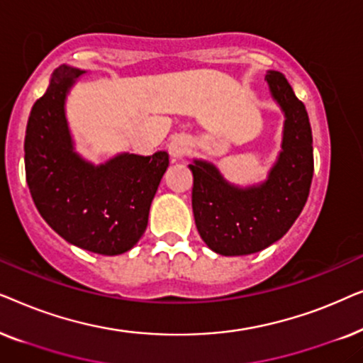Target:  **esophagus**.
Here are the masks:
<instances>
[{"label": "esophagus", "instance_id": "obj_1", "mask_svg": "<svg viewBox=\"0 0 363 363\" xmlns=\"http://www.w3.org/2000/svg\"><path fill=\"white\" fill-rule=\"evenodd\" d=\"M190 150V143L185 137H173L168 143V152L173 158H183Z\"/></svg>", "mask_w": 363, "mask_h": 363}]
</instances>
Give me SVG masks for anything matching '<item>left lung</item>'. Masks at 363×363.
I'll use <instances>...</instances> for the list:
<instances>
[{
	"label": "left lung",
	"instance_id": "8db88e82",
	"mask_svg": "<svg viewBox=\"0 0 363 363\" xmlns=\"http://www.w3.org/2000/svg\"><path fill=\"white\" fill-rule=\"evenodd\" d=\"M272 97L286 113L279 160L266 183L240 190L211 163H191V206L201 240L223 256L252 255L281 240L309 196L314 153L307 111L281 72L266 74Z\"/></svg>",
	"mask_w": 363,
	"mask_h": 363
}]
</instances>
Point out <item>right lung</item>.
Returning <instances> with one entry per match:
<instances>
[{"label":"right lung","mask_w":363,"mask_h":363,"mask_svg":"<svg viewBox=\"0 0 363 363\" xmlns=\"http://www.w3.org/2000/svg\"><path fill=\"white\" fill-rule=\"evenodd\" d=\"M84 74L61 66L34 102L24 138L26 182L44 221L74 246L122 255L145 231L168 153H122L94 167L74 152L64 116L69 87Z\"/></svg>","instance_id":"obj_1"}]
</instances>
